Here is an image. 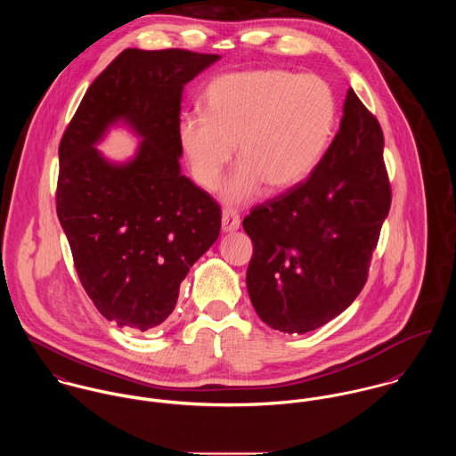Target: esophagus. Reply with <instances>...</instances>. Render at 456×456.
Instances as JSON below:
<instances>
[{
    "instance_id": "esophagus-1",
    "label": "esophagus",
    "mask_w": 456,
    "mask_h": 456,
    "mask_svg": "<svg viewBox=\"0 0 456 456\" xmlns=\"http://www.w3.org/2000/svg\"><path fill=\"white\" fill-rule=\"evenodd\" d=\"M240 226V217L237 212L233 210H223V217H221V228L224 233L235 232Z\"/></svg>"
}]
</instances>
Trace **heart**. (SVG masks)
<instances>
[{
    "label": "heart",
    "instance_id": "1",
    "mask_svg": "<svg viewBox=\"0 0 456 456\" xmlns=\"http://www.w3.org/2000/svg\"><path fill=\"white\" fill-rule=\"evenodd\" d=\"M205 114H186L177 136L196 183L212 190L233 158L240 165L221 186L230 205L251 201L266 184L286 191L305 181L335 126V98L323 78L282 68L230 71L203 94Z\"/></svg>",
    "mask_w": 456,
    "mask_h": 456
}]
</instances>
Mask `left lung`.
Here are the masks:
<instances>
[{
  "mask_svg": "<svg viewBox=\"0 0 456 456\" xmlns=\"http://www.w3.org/2000/svg\"><path fill=\"white\" fill-rule=\"evenodd\" d=\"M378 119L353 89L340 126L311 177L253 208L248 293L261 322L307 333L360 295L391 203Z\"/></svg>",
  "mask_w": 456,
  "mask_h": 456,
  "instance_id": "left-lung-1",
  "label": "left lung"
}]
</instances>
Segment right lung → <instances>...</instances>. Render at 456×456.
<instances>
[{
  "instance_id": "1",
  "label": "right lung",
  "mask_w": 456,
  "mask_h": 456,
  "mask_svg": "<svg viewBox=\"0 0 456 456\" xmlns=\"http://www.w3.org/2000/svg\"><path fill=\"white\" fill-rule=\"evenodd\" d=\"M219 60L126 49L89 86L63 134L58 217L86 293L116 325H161L219 237V205L181 174L177 136L184 86ZM118 126L141 138L125 162L95 149Z\"/></svg>"
}]
</instances>
